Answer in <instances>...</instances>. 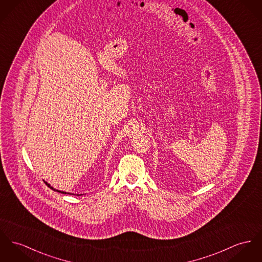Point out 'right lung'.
Instances as JSON below:
<instances>
[{
    "mask_svg": "<svg viewBox=\"0 0 262 262\" xmlns=\"http://www.w3.org/2000/svg\"><path fill=\"white\" fill-rule=\"evenodd\" d=\"M46 183H47V182H46ZM47 184H48V183H47ZM48 186H50L52 189H54V188H53V187H52L50 184H48ZM54 190H55V191H58V192H60V193H63V194L68 193V192H64V191H60V190H57V189H54ZM68 194H72V193H68ZM77 195H78V194H77Z\"/></svg>",
    "mask_w": 262,
    "mask_h": 262,
    "instance_id": "obj_1",
    "label": "right lung"
}]
</instances>
